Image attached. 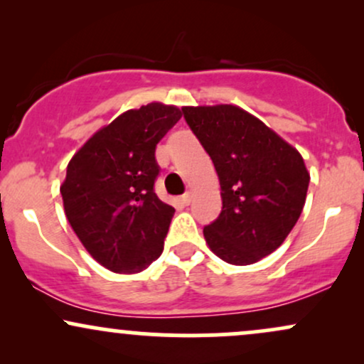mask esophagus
<instances>
[{"label": "esophagus", "instance_id": "esophagus-1", "mask_svg": "<svg viewBox=\"0 0 364 364\" xmlns=\"http://www.w3.org/2000/svg\"><path fill=\"white\" fill-rule=\"evenodd\" d=\"M181 203L183 205H190V202H191V191H186V193H183L181 195Z\"/></svg>", "mask_w": 364, "mask_h": 364}]
</instances>
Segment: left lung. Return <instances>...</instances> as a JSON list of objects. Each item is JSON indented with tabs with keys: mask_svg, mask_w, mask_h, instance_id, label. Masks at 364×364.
Returning a JSON list of instances; mask_svg holds the SVG:
<instances>
[{
	"mask_svg": "<svg viewBox=\"0 0 364 364\" xmlns=\"http://www.w3.org/2000/svg\"><path fill=\"white\" fill-rule=\"evenodd\" d=\"M181 111L220 183L223 210L203 228L207 245L231 265L262 260L284 243L301 215L310 185L301 154L237 106Z\"/></svg>",
	"mask_w": 364,
	"mask_h": 364,
	"instance_id": "8db88e82",
	"label": "left lung"
}]
</instances>
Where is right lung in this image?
Segmentation results:
<instances>
[{
	"instance_id": "obj_1",
	"label": "right lung",
	"mask_w": 364,
	"mask_h": 364,
	"mask_svg": "<svg viewBox=\"0 0 364 364\" xmlns=\"http://www.w3.org/2000/svg\"><path fill=\"white\" fill-rule=\"evenodd\" d=\"M179 118L176 106L161 102L129 109L94 133L66 168V219L112 272H141L164 250L174 208L154 191L161 171L156 147Z\"/></svg>"
}]
</instances>
